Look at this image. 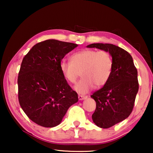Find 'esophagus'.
Here are the masks:
<instances>
[{"instance_id":"34e87169","label":"esophagus","mask_w":153,"mask_h":153,"mask_svg":"<svg viewBox=\"0 0 153 153\" xmlns=\"http://www.w3.org/2000/svg\"><path fill=\"white\" fill-rule=\"evenodd\" d=\"M88 97V96H85V95H79L78 96V98L79 100H85Z\"/></svg>"}]
</instances>
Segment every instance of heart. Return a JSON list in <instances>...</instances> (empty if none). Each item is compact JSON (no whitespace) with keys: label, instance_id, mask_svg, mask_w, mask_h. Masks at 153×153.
<instances>
[{"label":"heart","instance_id":"b5f03b06","mask_svg":"<svg viewBox=\"0 0 153 153\" xmlns=\"http://www.w3.org/2000/svg\"><path fill=\"white\" fill-rule=\"evenodd\" d=\"M114 68L111 53L105 50L85 49L72 54L70 61L62 60L60 70L67 81L74 83L79 76L82 78L75 85L77 93L85 94L96 86H103L109 80Z\"/></svg>","mask_w":153,"mask_h":153}]
</instances>
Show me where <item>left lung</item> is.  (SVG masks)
Here are the masks:
<instances>
[{
  "instance_id": "1",
  "label": "left lung",
  "mask_w": 153,
  "mask_h": 153,
  "mask_svg": "<svg viewBox=\"0 0 153 153\" xmlns=\"http://www.w3.org/2000/svg\"><path fill=\"white\" fill-rule=\"evenodd\" d=\"M87 47L107 51L114 60L109 80L91 96L96 102L92 116L94 123L101 128H109L126 119L132 111L139 91L137 70L130 54L118 46L95 43Z\"/></svg>"
}]
</instances>
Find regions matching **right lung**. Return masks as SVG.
Wrapping results in <instances>:
<instances>
[{
  "label": "right lung",
  "instance_id": "1",
  "mask_svg": "<svg viewBox=\"0 0 153 153\" xmlns=\"http://www.w3.org/2000/svg\"><path fill=\"white\" fill-rule=\"evenodd\" d=\"M78 45L47 39L33 46L19 72L18 99L33 122L45 127L59 125L78 95L62 76L60 63Z\"/></svg>",
  "mask_w": 153,
  "mask_h": 153
}]
</instances>
